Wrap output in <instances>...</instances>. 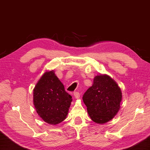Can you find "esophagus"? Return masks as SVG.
<instances>
[{
	"instance_id": "1",
	"label": "esophagus",
	"mask_w": 150,
	"mask_h": 150,
	"mask_svg": "<svg viewBox=\"0 0 150 150\" xmlns=\"http://www.w3.org/2000/svg\"><path fill=\"white\" fill-rule=\"evenodd\" d=\"M73 95H74L75 98H77V99L79 98V97H80V94L79 92H74L73 93Z\"/></svg>"
}]
</instances>
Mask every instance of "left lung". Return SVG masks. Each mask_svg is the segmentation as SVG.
<instances>
[{"mask_svg": "<svg viewBox=\"0 0 150 150\" xmlns=\"http://www.w3.org/2000/svg\"><path fill=\"white\" fill-rule=\"evenodd\" d=\"M122 94L120 87L110 76L96 75L83 100L90 118L96 124L108 122L118 112Z\"/></svg>", "mask_w": 150, "mask_h": 150, "instance_id": "left-lung-1", "label": "left lung"}]
</instances>
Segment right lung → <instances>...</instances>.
I'll list each match as a JSON object with an SVG mask.
<instances>
[{"instance_id":"1","label":"right lung","mask_w":150,"mask_h":150,"mask_svg":"<svg viewBox=\"0 0 150 150\" xmlns=\"http://www.w3.org/2000/svg\"><path fill=\"white\" fill-rule=\"evenodd\" d=\"M71 102L72 96L65 91L54 70L45 71L33 91V103L38 115L52 125L67 118Z\"/></svg>"}]
</instances>
